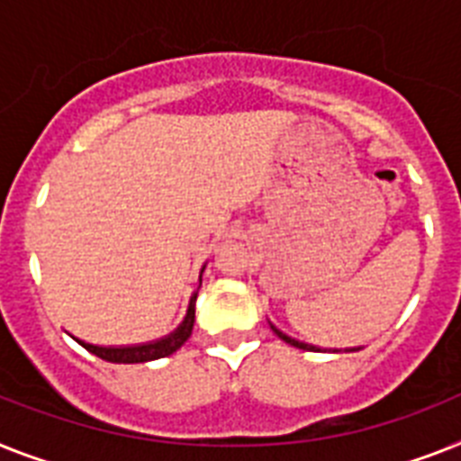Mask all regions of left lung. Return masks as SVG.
Here are the masks:
<instances>
[{
    "instance_id": "8db88e82",
    "label": "left lung",
    "mask_w": 461,
    "mask_h": 461,
    "mask_svg": "<svg viewBox=\"0 0 461 461\" xmlns=\"http://www.w3.org/2000/svg\"><path fill=\"white\" fill-rule=\"evenodd\" d=\"M268 322H271V321H268ZM271 330L277 334V337H280V339L285 341V344L296 346V348H302V351H325V348H321V346L306 344V341H299V339H294V337H290V334H285L283 330H277L273 322H271ZM327 351H330V348H327ZM339 351H341V348H332V353H339ZM344 351H360V346H358V348H344Z\"/></svg>"
}]
</instances>
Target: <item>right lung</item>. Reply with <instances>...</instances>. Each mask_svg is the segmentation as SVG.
I'll use <instances>...</instances> for the list:
<instances>
[{"mask_svg":"<svg viewBox=\"0 0 461 461\" xmlns=\"http://www.w3.org/2000/svg\"><path fill=\"white\" fill-rule=\"evenodd\" d=\"M203 273H204V266H203V271H200V285H203ZM195 299H197V292H193L184 322H181L174 332L162 337V339L146 341V344H131V346H98V344H89V341L77 339V337H75V341H77L79 346H85L86 351L98 356L101 360H108V363L131 365V363H148V360L167 358V356H171V353H176L178 348L188 341L190 334H193V325H195Z\"/></svg>","mask_w":461,"mask_h":461,"instance_id":"add662e5","label":"right lung"}]
</instances>
